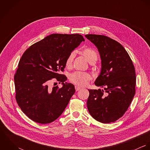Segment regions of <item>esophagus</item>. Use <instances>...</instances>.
Returning a JSON list of instances; mask_svg holds the SVG:
<instances>
[{
    "label": "esophagus",
    "instance_id": "esophagus-1",
    "mask_svg": "<svg viewBox=\"0 0 150 150\" xmlns=\"http://www.w3.org/2000/svg\"><path fill=\"white\" fill-rule=\"evenodd\" d=\"M81 89V87H80V86H75V89H76V91H78L80 90Z\"/></svg>",
    "mask_w": 150,
    "mask_h": 150
}]
</instances>
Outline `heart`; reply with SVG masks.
Here are the masks:
<instances>
[{
  "label": "heart",
  "instance_id": "obj_1",
  "mask_svg": "<svg viewBox=\"0 0 150 150\" xmlns=\"http://www.w3.org/2000/svg\"><path fill=\"white\" fill-rule=\"evenodd\" d=\"M83 54L89 62H91L93 61H96L98 59V53L95 50L92 48H86L83 50ZM75 56V51H71L69 54L65 61V65L67 67H70L71 66ZM91 79V76L89 73L80 71H74L69 75L70 81L79 86H86Z\"/></svg>",
  "mask_w": 150,
  "mask_h": 150
}]
</instances>
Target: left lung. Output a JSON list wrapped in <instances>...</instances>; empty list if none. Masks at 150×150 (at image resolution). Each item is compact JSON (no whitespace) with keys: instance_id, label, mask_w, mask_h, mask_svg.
Returning a JSON list of instances; mask_svg holds the SVG:
<instances>
[{"instance_id":"8db88e82","label":"left lung","mask_w":150,"mask_h":150,"mask_svg":"<svg viewBox=\"0 0 150 150\" xmlns=\"http://www.w3.org/2000/svg\"><path fill=\"white\" fill-rule=\"evenodd\" d=\"M85 36L99 52L102 69L95 84L104 88L106 93L104 94L101 89H88V110L100 122H114L127 111L134 96V66L120 43L104 35L88 34Z\"/></svg>"}]
</instances>
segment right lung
<instances>
[{
    "label": "right lung",
    "mask_w": 150,
    "mask_h": 150,
    "mask_svg": "<svg viewBox=\"0 0 150 150\" xmlns=\"http://www.w3.org/2000/svg\"><path fill=\"white\" fill-rule=\"evenodd\" d=\"M85 41L79 34H52L30 46L23 54L14 74L16 99L23 112L32 121L45 124L57 120L75 92L72 84H64L69 54ZM56 78L64 86L50 88Z\"/></svg>",
    "instance_id": "right-lung-1"
}]
</instances>
